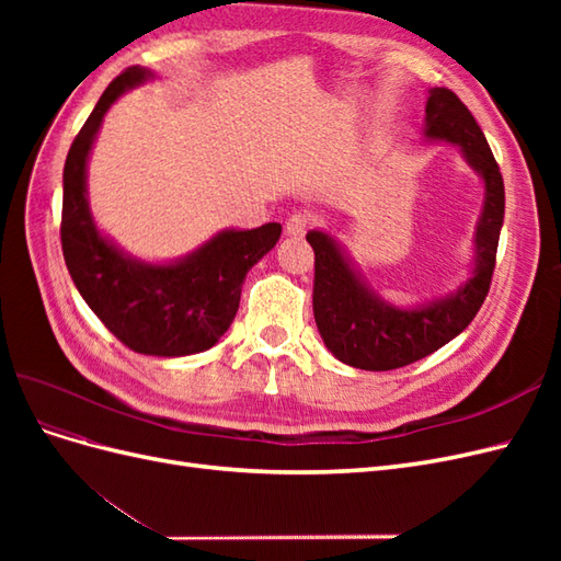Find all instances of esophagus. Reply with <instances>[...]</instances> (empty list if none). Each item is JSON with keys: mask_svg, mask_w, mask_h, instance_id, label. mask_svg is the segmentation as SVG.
I'll return each instance as SVG.
<instances>
[{"mask_svg": "<svg viewBox=\"0 0 561 561\" xmlns=\"http://www.w3.org/2000/svg\"><path fill=\"white\" fill-rule=\"evenodd\" d=\"M309 225H311V215H307V213H295V215L285 222V233L293 236V239H301V236L307 233Z\"/></svg>", "mask_w": 561, "mask_h": 561, "instance_id": "34e87169", "label": "esophagus"}]
</instances>
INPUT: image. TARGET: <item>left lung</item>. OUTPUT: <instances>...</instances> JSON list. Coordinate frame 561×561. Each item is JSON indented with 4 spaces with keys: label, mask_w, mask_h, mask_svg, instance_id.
<instances>
[{
    "label": "left lung",
    "mask_w": 561,
    "mask_h": 561,
    "mask_svg": "<svg viewBox=\"0 0 561 561\" xmlns=\"http://www.w3.org/2000/svg\"><path fill=\"white\" fill-rule=\"evenodd\" d=\"M421 140L454 145L482 180L484 201L472 233V264L454 290L400 307L367 283L332 231L311 229L307 241L316 252V325L328 351L351 367L386 371L426 358L470 325L489 293L505 213L496 159L478 122L449 89H428Z\"/></svg>",
    "instance_id": "1"
}]
</instances>
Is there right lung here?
<instances>
[{
    "label": "right lung",
    "instance_id": "obj_1",
    "mask_svg": "<svg viewBox=\"0 0 561 561\" xmlns=\"http://www.w3.org/2000/svg\"><path fill=\"white\" fill-rule=\"evenodd\" d=\"M147 67H128L79 130L62 171L60 241L79 295L105 328L135 353L182 358L213 348L236 318L243 280L280 239V225L222 229L192 252L147 262L98 227L89 198V161L103 118L124 93L154 81Z\"/></svg>",
    "mask_w": 561,
    "mask_h": 561
}]
</instances>
